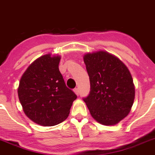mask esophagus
I'll list each match as a JSON object with an SVG mask.
<instances>
[{
    "label": "esophagus",
    "instance_id": "1",
    "mask_svg": "<svg viewBox=\"0 0 155 155\" xmlns=\"http://www.w3.org/2000/svg\"><path fill=\"white\" fill-rule=\"evenodd\" d=\"M74 92H75V93L76 94V95H79V89H78V88H76V89H74Z\"/></svg>",
    "mask_w": 155,
    "mask_h": 155
}]
</instances>
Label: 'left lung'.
I'll return each mask as SVG.
<instances>
[{"mask_svg":"<svg viewBox=\"0 0 155 155\" xmlns=\"http://www.w3.org/2000/svg\"><path fill=\"white\" fill-rule=\"evenodd\" d=\"M83 60L90 81V92L83 101L98 122L116 125L128 115L134 102L129 70L119 59L105 51L87 53Z\"/></svg>","mask_w":155,"mask_h":155,"instance_id":"8db88e82","label":"left lung"}]
</instances>
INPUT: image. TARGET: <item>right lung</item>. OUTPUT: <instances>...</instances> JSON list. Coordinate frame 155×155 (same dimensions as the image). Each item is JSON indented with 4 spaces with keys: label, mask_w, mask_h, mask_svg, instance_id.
<instances>
[{
    "label": "right lung",
    "mask_w": 155,
    "mask_h": 155,
    "mask_svg": "<svg viewBox=\"0 0 155 155\" xmlns=\"http://www.w3.org/2000/svg\"><path fill=\"white\" fill-rule=\"evenodd\" d=\"M60 56L46 54L30 65L21 77L18 97L24 113L43 126L66 119L77 95L66 86L59 69Z\"/></svg>",
    "instance_id": "right-lung-1"
}]
</instances>
